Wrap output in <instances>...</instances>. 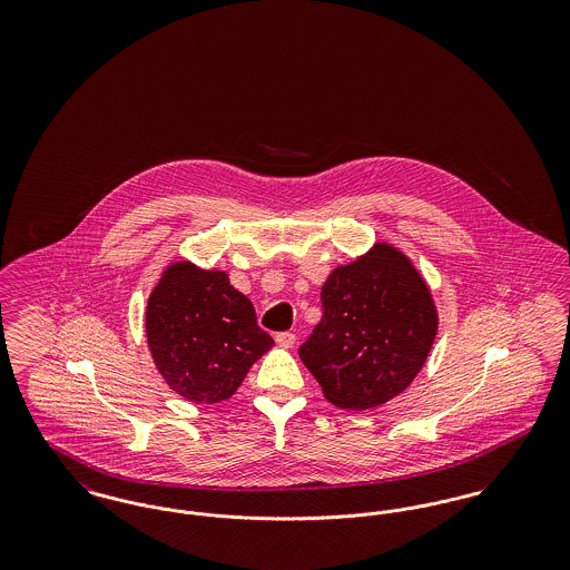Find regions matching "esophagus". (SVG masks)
<instances>
[{"label":"esophagus","mask_w":570,"mask_h":570,"mask_svg":"<svg viewBox=\"0 0 570 570\" xmlns=\"http://www.w3.org/2000/svg\"><path fill=\"white\" fill-rule=\"evenodd\" d=\"M297 335L291 333V331H282V333H275V342L282 346V348H293Z\"/></svg>","instance_id":"esophagus-1"}]
</instances>
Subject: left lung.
<instances>
[{"label":"left lung","instance_id":"obj_1","mask_svg":"<svg viewBox=\"0 0 570 570\" xmlns=\"http://www.w3.org/2000/svg\"><path fill=\"white\" fill-rule=\"evenodd\" d=\"M321 301L323 318L298 356L326 400L370 410L406 391L438 333L432 291L406 254L374 245L331 272Z\"/></svg>","mask_w":570,"mask_h":570}]
</instances>
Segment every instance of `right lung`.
I'll use <instances>...</instances> for the list:
<instances>
[{"label":"right lung","instance_id":"1","mask_svg":"<svg viewBox=\"0 0 570 570\" xmlns=\"http://www.w3.org/2000/svg\"><path fill=\"white\" fill-rule=\"evenodd\" d=\"M145 333L166 384L194 404L235 395L249 367L269 353L272 335L256 325L252 301L228 273L170 263L147 298Z\"/></svg>","mask_w":570,"mask_h":570}]
</instances>
